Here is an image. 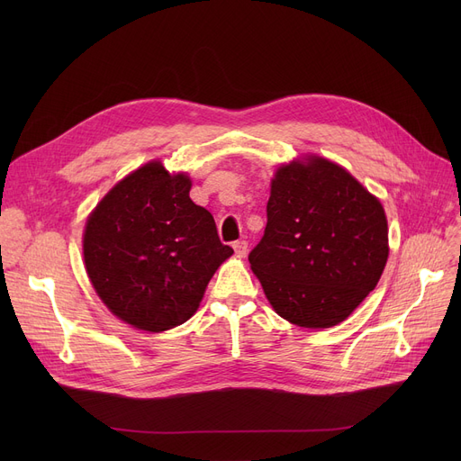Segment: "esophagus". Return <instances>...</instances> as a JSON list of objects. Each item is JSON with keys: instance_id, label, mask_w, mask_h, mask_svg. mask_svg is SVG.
Masks as SVG:
<instances>
[{"instance_id": "34e87169", "label": "esophagus", "mask_w": 461, "mask_h": 461, "mask_svg": "<svg viewBox=\"0 0 461 461\" xmlns=\"http://www.w3.org/2000/svg\"><path fill=\"white\" fill-rule=\"evenodd\" d=\"M233 250L239 258H245L249 252V243L247 240H237V243H233Z\"/></svg>"}]
</instances>
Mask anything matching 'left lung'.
<instances>
[{
  "instance_id": "obj_1",
  "label": "left lung",
  "mask_w": 461,
  "mask_h": 461,
  "mask_svg": "<svg viewBox=\"0 0 461 461\" xmlns=\"http://www.w3.org/2000/svg\"><path fill=\"white\" fill-rule=\"evenodd\" d=\"M386 258L384 209L348 169L321 157L276 169L249 261L280 318L306 329L342 323L377 285Z\"/></svg>"
}]
</instances>
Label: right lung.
<instances>
[{
	"mask_svg": "<svg viewBox=\"0 0 461 461\" xmlns=\"http://www.w3.org/2000/svg\"><path fill=\"white\" fill-rule=\"evenodd\" d=\"M190 177L153 160L119 181L89 214L84 261L113 316L160 332L198 310L214 271L233 250L212 214L188 196Z\"/></svg>",
	"mask_w": 461,
	"mask_h": 461,
	"instance_id": "obj_1",
	"label": "right lung"
}]
</instances>
